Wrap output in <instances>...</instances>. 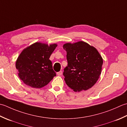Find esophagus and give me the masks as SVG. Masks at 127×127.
I'll list each match as a JSON object with an SVG mask.
<instances>
[{"label":"esophagus","mask_w":127,"mask_h":127,"mask_svg":"<svg viewBox=\"0 0 127 127\" xmlns=\"http://www.w3.org/2000/svg\"><path fill=\"white\" fill-rule=\"evenodd\" d=\"M57 74H58V76H61V75L63 74V71H60L58 72H57Z\"/></svg>","instance_id":"obj_1"}]
</instances>
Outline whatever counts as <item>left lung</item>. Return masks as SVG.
Listing matches in <instances>:
<instances>
[{"mask_svg": "<svg viewBox=\"0 0 127 127\" xmlns=\"http://www.w3.org/2000/svg\"><path fill=\"white\" fill-rule=\"evenodd\" d=\"M63 48L68 63L63 73L66 84L76 92L91 88L101 72V56L94 46L82 41L66 43Z\"/></svg>", "mask_w": 127, "mask_h": 127, "instance_id": "left-lung-1", "label": "left lung"}]
</instances>
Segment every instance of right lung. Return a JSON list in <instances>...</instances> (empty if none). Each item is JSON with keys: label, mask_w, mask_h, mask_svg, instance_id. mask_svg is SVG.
<instances>
[{"label": "right lung", "mask_w": 127, "mask_h": 127, "mask_svg": "<svg viewBox=\"0 0 127 127\" xmlns=\"http://www.w3.org/2000/svg\"><path fill=\"white\" fill-rule=\"evenodd\" d=\"M56 46V44L49 46L36 42L23 50L16 60V68L19 78L25 84L41 88L56 76L49 58Z\"/></svg>", "instance_id": "1"}]
</instances>
